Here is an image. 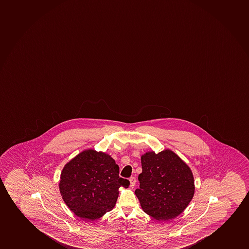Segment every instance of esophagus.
Here are the masks:
<instances>
[{"label": "esophagus", "instance_id": "1", "mask_svg": "<svg viewBox=\"0 0 249 249\" xmlns=\"http://www.w3.org/2000/svg\"><path fill=\"white\" fill-rule=\"evenodd\" d=\"M129 183H130V187H134L136 183V178L135 177L129 178Z\"/></svg>", "mask_w": 249, "mask_h": 249}]
</instances>
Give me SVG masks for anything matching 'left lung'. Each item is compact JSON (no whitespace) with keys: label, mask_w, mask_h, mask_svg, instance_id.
I'll return each instance as SVG.
<instances>
[{"label":"left lung","mask_w":249,"mask_h":249,"mask_svg":"<svg viewBox=\"0 0 249 249\" xmlns=\"http://www.w3.org/2000/svg\"><path fill=\"white\" fill-rule=\"evenodd\" d=\"M142 173L135 195L143 212L156 220L175 218L187 208L195 195L191 169L175 153L165 149L141 156Z\"/></svg>","instance_id":"8db88e82"}]
</instances>
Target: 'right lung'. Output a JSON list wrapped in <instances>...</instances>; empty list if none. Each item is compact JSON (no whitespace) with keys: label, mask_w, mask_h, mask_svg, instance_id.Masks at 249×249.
Wrapping results in <instances>:
<instances>
[{"label":"right lung","mask_w":249,"mask_h":249,"mask_svg":"<svg viewBox=\"0 0 249 249\" xmlns=\"http://www.w3.org/2000/svg\"><path fill=\"white\" fill-rule=\"evenodd\" d=\"M114 159L103 152L87 149L66 163L59 183L64 202L74 214L95 220L114 208L119 188L129 181L119 176Z\"/></svg>","instance_id":"obj_1"}]
</instances>
